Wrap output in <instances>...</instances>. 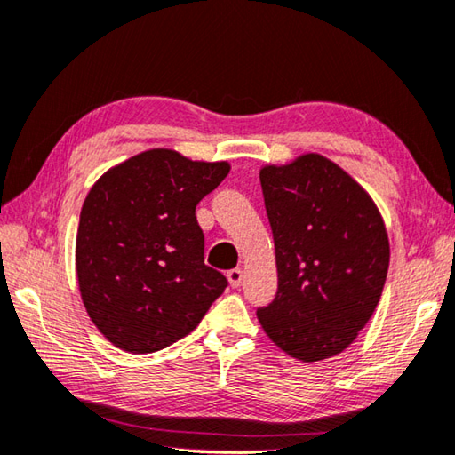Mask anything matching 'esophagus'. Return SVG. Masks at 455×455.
I'll return each mask as SVG.
<instances>
[{
  "mask_svg": "<svg viewBox=\"0 0 455 455\" xmlns=\"http://www.w3.org/2000/svg\"><path fill=\"white\" fill-rule=\"evenodd\" d=\"M227 278H228V282H230V286H233V288H238L240 283H243L244 272H243V268H233V270H228Z\"/></svg>",
  "mask_w": 455,
  "mask_h": 455,
  "instance_id": "1",
  "label": "esophagus"
}]
</instances>
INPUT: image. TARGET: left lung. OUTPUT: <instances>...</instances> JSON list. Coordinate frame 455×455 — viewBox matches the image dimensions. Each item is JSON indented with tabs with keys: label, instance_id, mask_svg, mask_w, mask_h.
Here are the masks:
<instances>
[{
	"label": "left lung",
	"instance_id": "1",
	"mask_svg": "<svg viewBox=\"0 0 455 455\" xmlns=\"http://www.w3.org/2000/svg\"><path fill=\"white\" fill-rule=\"evenodd\" d=\"M260 183L278 291L258 322L293 359L335 357L379 306L390 262L385 220L371 195L319 154L264 165Z\"/></svg>",
	"mask_w": 455,
	"mask_h": 455
}]
</instances>
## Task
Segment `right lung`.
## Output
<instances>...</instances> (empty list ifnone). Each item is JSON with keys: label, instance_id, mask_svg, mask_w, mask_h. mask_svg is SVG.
Segmentation results:
<instances>
[{"label": "right lung", "instance_id": "1", "mask_svg": "<svg viewBox=\"0 0 455 455\" xmlns=\"http://www.w3.org/2000/svg\"><path fill=\"white\" fill-rule=\"evenodd\" d=\"M228 172V162L156 148L110 167L88 191L76 233L78 290L118 349H165L225 291V275L204 264L195 207Z\"/></svg>", "mask_w": 455, "mask_h": 455}]
</instances>
